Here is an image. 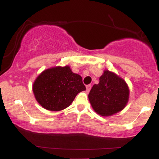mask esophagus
Masks as SVG:
<instances>
[{"mask_svg":"<svg viewBox=\"0 0 159 159\" xmlns=\"http://www.w3.org/2000/svg\"><path fill=\"white\" fill-rule=\"evenodd\" d=\"M91 87H92V86H91L90 84L87 85V87H86V89H87V93L90 92V90H91Z\"/></svg>","mask_w":159,"mask_h":159,"instance_id":"1","label":"esophagus"}]
</instances>
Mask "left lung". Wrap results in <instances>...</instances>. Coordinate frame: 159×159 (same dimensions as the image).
Returning a JSON list of instances; mask_svg holds the SVG:
<instances>
[{"label":"left lung","mask_w":159,"mask_h":159,"mask_svg":"<svg viewBox=\"0 0 159 159\" xmlns=\"http://www.w3.org/2000/svg\"><path fill=\"white\" fill-rule=\"evenodd\" d=\"M129 93V87L125 80L115 72L105 69L98 84L93 86L88 98L96 114L111 116L125 108Z\"/></svg>","instance_id":"8db88e82"}]
</instances>
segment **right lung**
Masks as SVG:
<instances>
[{
  "label": "right lung",
  "mask_w": 159,
  "mask_h": 159,
  "mask_svg": "<svg viewBox=\"0 0 159 159\" xmlns=\"http://www.w3.org/2000/svg\"><path fill=\"white\" fill-rule=\"evenodd\" d=\"M33 93L37 102L45 109L59 111L66 108L81 91L86 90L80 75L70 66L51 67L40 73L33 84Z\"/></svg>",
  "instance_id": "right-lung-1"
}]
</instances>
